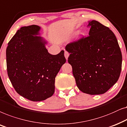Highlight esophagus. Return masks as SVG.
Instances as JSON below:
<instances>
[{
    "label": "esophagus",
    "instance_id": "obj_1",
    "mask_svg": "<svg viewBox=\"0 0 127 127\" xmlns=\"http://www.w3.org/2000/svg\"><path fill=\"white\" fill-rule=\"evenodd\" d=\"M69 55H70V54H69V53H68V52L65 51V52H64V56L65 57V59H66V60H67V59H68V57L69 56Z\"/></svg>",
    "mask_w": 127,
    "mask_h": 127
}]
</instances>
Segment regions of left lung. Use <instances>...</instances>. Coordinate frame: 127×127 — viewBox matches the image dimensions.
<instances>
[{"mask_svg":"<svg viewBox=\"0 0 127 127\" xmlns=\"http://www.w3.org/2000/svg\"><path fill=\"white\" fill-rule=\"evenodd\" d=\"M89 36L67 44L76 84L89 95L107 92L120 75L122 54L114 33L95 20L89 22Z\"/></svg>","mask_w":127,"mask_h":127,"instance_id":"left-lung-1","label":"left lung"}]
</instances>
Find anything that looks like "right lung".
<instances>
[{
  "label": "right lung",
  "mask_w": 127,
  "mask_h": 127,
  "mask_svg": "<svg viewBox=\"0 0 127 127\" xmlns=\"http://www.w3.org/2000/svg\"><path fill=\"white\" fill-rule=\"evenodd\" d=\"M36 25L23 27L8 43L7 71L17 92L28 100L38 102L55 92V77L66 62L62 50L56 55L49 53L46 42L39 34Z\"/></svg>",
  "instance_id": "add662e5"
}]
</instances>
